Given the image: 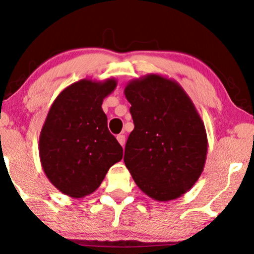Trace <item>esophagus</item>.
<instances>
[{
  "mask_svg": "<svg viewBox=\"0 0 254 254\" xmlns=\"http://www.w3.org/2000/svg\"><path fill=\"white\" fill-rule=\"evenodd\" d=\"M116 138H117V141L121 143V146L126 145V135H124V134H119Z\"/></svg>",
  "mask_w": 254,
  "mask_h": 254,
  "instance_id": "obj_1",
  "label": "esophagus"
}]
</instances>
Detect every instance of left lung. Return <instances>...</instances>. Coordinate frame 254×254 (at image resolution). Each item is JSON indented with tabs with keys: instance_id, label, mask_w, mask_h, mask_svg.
<instances>
[{
	"instance_id": "left-lung-1",
	"label": "left lung",
	"mask_w": 254,
	"mask_h": 254,
	"mask_svg": "<svg viewBox=\"0 0 254 254\" xmlns=\"http://www.w3.org/2000/svg\"><path fill=\"white\" fill-rule=\"evenodd\" d=\"M134 128L124 163L137 186L158 202L176 199L194 186L207 154L205 127L179 83L147 74L127 84Z\"/></svg>"
}]
</instances>
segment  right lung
Listing matches in <instances>:
<instances>
[{
    "instance_id": "obj_1",
    "label": "right lung",
    "mask_w": 254,
    "mask_h": 254,
    "mask_svg": "<svg viewBox=\"0 0 254 254\" xmlns=\"http://www.w3.org/2000/svg\"><path fill=\"white\" fill-rule=\"evenodd\" d=\"M116 85L115 78H83L64 89L49 109L40 133L41 164L49 181L69 197L92 194L122 160V146L101 108Z\"/></svg>"
}]
</instances>
